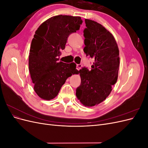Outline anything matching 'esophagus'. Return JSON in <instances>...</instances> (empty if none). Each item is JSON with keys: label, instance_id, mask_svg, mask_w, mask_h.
I'll list each match as a JSON object with an SVG mask.
<instances>
[{"label": "esophagus", "instance_id": "34e87169", "mask_svg": "<svg viewBox=\"0 0 148 148\" xmlns=\"http://www.w3.org/2000/svg\"><path fill=\"white\" fill-rule=\"evenodd\" d=\"M82 67V65L81 64H77V70H79L80 69H81Z\"/></svg>", "mask_w": 148, "mask_h": 148}]
</instances>
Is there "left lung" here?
I'll return each mask as SVG.
<instances>
[{
    "instance_id": "obj_1",
    "label": "left lung",
    "mask_w": 148,
    "mask_h": 148,
    "mask_svg": "<svg viewBox=\"0 0 148 148\" xmlns=\"http://www.w3.org/2000/svg\"><path fill=\"white\" fill-rule=\"evenodd\" d=\"M85 23L83 51L94 62L91 70L84 66L78 71L81 84L76 89V96L84 106L92 107L104 101L117 82L119 51L113 35L102 25L88 19H85Z\"/></svg>"
}]
</instances>
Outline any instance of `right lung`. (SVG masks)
<instances>
[{"mask_svg": "<svg viewBox=\"0 0 148 148\" xmlns=\"http://www.w3.org/2000/svg\"><path fill=\"white\" fill-rule=\"evenodd\" d=\"M80 16L57 15L44 21L36 31L31 41L29 70L34 89L43 99L57 96L66 79L78 71L75 63L59 62L69 35L79 29Z\"/></svg>", "mask_w": 148, "mask_h": 148, "instance_id": "right-lung-1", "label": "right lung"}]
</instances>
